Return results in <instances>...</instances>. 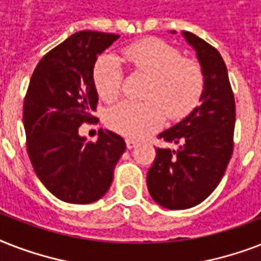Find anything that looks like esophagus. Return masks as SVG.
<instances>
[{
    "instance_id": "1",
    "label": "esophagus",
    "mask_w": 261,
    "mask_h": 261,
    "mask_svg": "<svg viewBox=\"0 0 261 261\" xmlns=\"http://www.w3.org/2000/svg\"><path fill=\"white\" fill-rule=\"evenodd\" d=\"M137 145H138V142H135V141H131V139H126L127 149H130V150H131V149H134Z\"/></svg>"
}]
</instances>
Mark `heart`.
<instances>
[{
    "mask_svg": "<svg viewBox=\"0 0 261 261\" xmlns=\"http://www.w3.org/2000/svg\"><path fill=\"white\" fill-rule=\"evenodd\" d=\"M126 62L134 73L147 75L146 101H122L107 111L108 128L130 139L143 138L163 123L164 115L181 119L194 110L204 89V73L198 61L184 58L165 40L146 38L127 44L120 57L106 55L93 67V84L104 101H112L122 89Z\"/></svg>",
    "mask_w": 261,
    "mask_h": 261,
    "instance_id": "heart-1",
    "label": "heart"
}]
</instances>
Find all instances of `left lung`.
Masks as SVG:
<instances>
[{
  "label": "left lung",
  "instance_id": "left-lung-1",
  "mask_svg": "<svg viewBox=\"0 0 261 261\" xmlns=\"http://www.w3.org/2000/svg\"><path fill=\"white\" fill-rule=\"evenodd\" d=\"M182 35L196 51L204 73V89L200 106L159 134V139L177 147H157L147 172L151 198L169 210L202 203L222 180L234 146L236 104L226 65L215 47L188 31Z\"/></svg>",
  "mask_w": 261,
  "mask_h": 261
}]
</instances>
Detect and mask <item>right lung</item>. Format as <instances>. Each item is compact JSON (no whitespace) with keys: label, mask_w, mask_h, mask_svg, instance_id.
Returning a JSON list of instances; mask_svg holds the SVG:
<instances>
[{"label":"right lung","mask_w":261,"mask_h":261,"mask_svg":"<svg viewBox=\"0 0 261 261\" xmlns=\"http://www.w3.org/2000/svg\"><path fill=\"white\" fill-rule=\"evenodd\" d=\"M118 38L80 31L48 51L30 80L22 112L27 151L40 181L63 202L88 204L104 196L126 150L112 131H98L96 142L79 134L83 123L96 119V59Z\"/></svg>","instance_id":"right-lung-1"}]
</instances>
